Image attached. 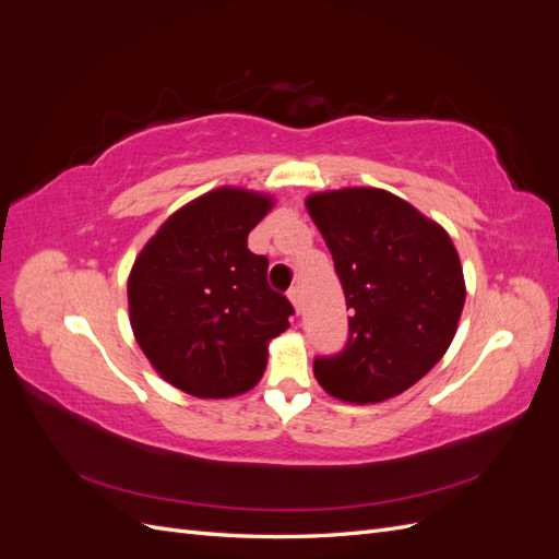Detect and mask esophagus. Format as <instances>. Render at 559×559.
I'll return each mask as SVG.
<instances>
[{"mask_svg": "<svg viewBox=\"0 0 559 559\" xmlns=\"http://www.w3.org/2000/svg\"><path fill=\"white\" fill-rule=\"evenodd\" d=\"M289 300H292V306H294V310H296V314H300V292L296 289V286H294V289L289 292Z\"/></svg>", "mask_w": 559, "mask_h": 559, "instance_id": "obj_1", "label": "esophagus"}]
</instances>
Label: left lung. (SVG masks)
Segmentation results:
<instances>
[{
  "label": "left lung",
  "instance_id": "left-lung-1",
  "mask_svg": "<svg viewBox=\"0 0 559 559\" xmlns=\"http://www.w3.org/2000/svg\"><path fill=\"white\" fill-rule=\"evenodd\" d=\"M306 207L352 312L347 347L317 359L314 378L345 403L394 399L443 359L460 326V253L441 224L384 189L321 191Z\"/></svg>",
  "mask_w": 559,
  "mask_h": 559
}]
</instances>
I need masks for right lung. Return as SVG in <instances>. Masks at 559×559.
Returning <instances> with one entry per match:
<instances>
[{
	"mask_svg": "<svg viewBox=\"0 0 559 559\" xmlns=\"http://www.w3.org/2000/svg\"><path fill=\"white\" fill-rule=\"evenodd\" d=\"M275 198L218 186L165 218L128 277L134 341L156 373L198 399L259 384L267 345L289 329L292 302L267 286V259L249 233Z\"/></svg>",
	"mask_w": 559,
	"mask_h": 559,
	"instance_id": "right-lung-1",
	"label": "right lung"
}]
</instances>
